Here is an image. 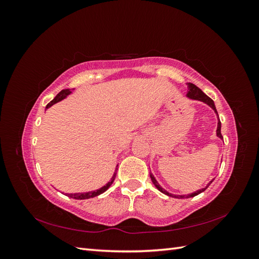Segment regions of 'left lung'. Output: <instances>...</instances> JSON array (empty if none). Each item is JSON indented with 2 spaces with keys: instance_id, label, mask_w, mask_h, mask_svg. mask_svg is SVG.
<instances>
[{
  "instance_id": "left-lung-1",
  "label": "left lung",
  "mask_w": 259,
  "mask_h": 259,
  "mask_svg": "<svg viewBox=\"0 0 259 259\" xmlns=\"http://www.w3.org/2000/svg\"><path fill=\"white\" fill-rule=\"evenodd\" d=\"M187 86H188V92H187V97H188V98L194 99V100H200V101H203V103L206 104V105H208L211 109H213V110L215 111V113H216V114H217V116H218V113H217V110H216V107H215V104H214V101H213V100H211L207 95H205V94L203 93V92L198 88V86H195L194 84H192V83H187ZM221 128H222V123H221V121H219V117H218V123H217V131H216V134H217V137H219L221 139H223ZM150 178H151V180H152L153 185L156 187V189H158L159 191H161V192H162V193H164V194L168 195V197H171V198H177V199H184V198H192V197H195V195H198V194H200L201 192L205 191V190L207 189V187H208L211 183H213V180H214V179H211L210 182L206 185V187H205V188H202V189H200V190H198V191L192 192V193H189V194H187V195H185V194H183V195H179V194H171V193L167 192L165 189H163V188L159 185V183L156 182V179L154 178V176H153V174L151 173V171H150Z\"/></svg>"
}]
</instances>
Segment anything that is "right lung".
Masks as SVG:
<instances>
[{
	"label": "right lung",
	"mask_w": 259,
	"mask_h": 259,
	"mask_svg": "<svg viewBox=\"0 0 259 259\" xmlns=\"http://www.w3.org/2000/svg\"><path fill=\"white\" fill-rule=\"evenodd\" d=\"M73 90V89H72ZM72 92H71V90H69V89H67V90H62L60 93H58L57 94V96L55 97L50 104H48V106H46V109H49L50 107H52L53 105H55L56 103H58V101H60V100H62V99H65L68 95H70V94H71ZM116 169H117V165H116V168H115V171H114V174H113V176H112V178H111V180L110 182H109L107 185H105L104 187H101V188H99V189H97V190H95V191H89V192H79V193H66V195L67 197H69V198H72V199H76V200H85V199H91V198H94V197H97V195H99V194H101V193H104L109 187H110L111 185H112V183L114 182V178H115V175H116Z\"/></svg>",
	"instance_id": "obj_1"
}]
</instances>
